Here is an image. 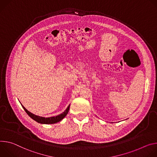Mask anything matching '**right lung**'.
Instances as JSON below:
<instances>
[{
	"mask_svg": "<svg viewBox=\"0 0 157 157\" xmlns=\"http://www.w3.org/2000/svg\"><path fill=\"white\" fill-rule=\"evenodd\" d=\"M22 105V104H21ZM23 109H24V110L25 111V112L28 114V115L32 118L33 120H34L35 121H36L37 122L40 123V124H56L59 122V121H61L68 113L69 109H70V105L68 106V107L67 108V109L61 114L56 116V117H48V118H45V117H40V116H37L34 115L33 113H32L31 112H30L29 111H28L22 105Z\"/></svg>",
	"mask_w": 157,
	"mask_h": 157,
	"instance_id": "1",
	"label": "right lung"
}]
</instances>
